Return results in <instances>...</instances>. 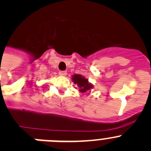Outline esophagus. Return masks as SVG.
Listing matches in <instances>:
<instances>
[{
	"label": "esophagus",
	"mask_w": 151,
	"mask_h": 151,
	"mask_svg": "<svg viewBox=\"0 0 151 151\" xmlns=\"http://www.w3.org/2000/svg\"><path fill=\"white\" fill-rule=\"evenodd\" d=\"M59 74H60V76H66L67 75V72L65 71H60V72H59Z\"/></svg>",
	"instance_id": "34e87169"
}]
</instances>
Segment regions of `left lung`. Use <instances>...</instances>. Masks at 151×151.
Returning <instances> with one entry per match:
<instances>
[{"instance_id": "obj_1", "label": "left lung", "mask_w": 151, "mask_h": 151, "mask_svg": "<svg viewBox=\"0 0 151 151\" xmlns=\"http://www.w3.org/2000/svg\"><path fill=\"white\" fill-rule=\"evenodd\" d=\"M71 79L74 83L80 88V91L82 93H86L93 88V86L88 83V79H86L85 77L80 74H74Z\"/></svg>"}]
</instances>
